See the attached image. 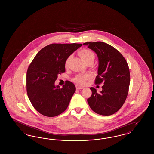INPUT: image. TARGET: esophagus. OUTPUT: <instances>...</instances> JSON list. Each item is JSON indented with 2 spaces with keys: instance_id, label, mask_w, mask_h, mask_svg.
<instances>
[{
  "instance_id": "34e87169",
  "label": "esophagus",
  "mask_w": 154,
  "mask_h": 154,
  "mask_svg": "<svg viewBox=\"0 0 154 154\" xmlns=\"http://www.w3.org/2000/svg\"><path fill=\"white\" fill-rule=\"evenodd\" d=\"M82 87H80V86H78V85H76V89H82Z\"/></svg>"
}]
</instances>
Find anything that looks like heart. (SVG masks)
<instances>
[{"mask_svg": "<svg viewBox=\"0 0 154 154\" xmlns=\"http://www.w3.org/2000/svg\"><path fill=\"white\" fill-rule=\"evenodd\" d=\"M79 56L80 57L81 59L84 62H87V60H89L90 59H94L95 58V55L94 53L90 50L88 49H83L81 50L79 52ZM69 59H67L65 62V66H67ZM89 78V75L85 74V75H77L74 78V82L77 83L79 85H83L85 84V81L87 80Z\"/></svg>", "mask_w": 154, "mask_h": 154, "instance_id": "obj_1", "label": "heart"}]
</instances>
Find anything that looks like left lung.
<instances>
[{
	"instance_id": "obj_1",
	"label": "left lung",
	"mask_w": 154,
	"mask_h": 154,
	"mask_svg": "<svg viewBox=\"0 0 154 154\" xmlns=\"http://www.w3.org/2000/svg\"><path fill=\"white\" fill-rule=\"evenodd\" d=\"M83 45L96 54L99 65L95 83L104 84L99 93L95 88H90L92 95L87 99L88 104L98 114L112 115L121 108L128 94L130 72L127 62L117 50L104 42H87Z\"/></svg>"
}]
</instances>
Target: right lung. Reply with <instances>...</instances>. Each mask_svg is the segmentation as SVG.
<instances>
[{
  "label": "right lung",
  "instance_id": "add662e5",
  "mask_svg": "<svg viewBox=\"0 0 154 154\" xmlns=\"http://www.w3.org/2000/svg\"><path fill=\"white\" fill-rule=\"evenodd\" d=\"M81 44H51L38 52L26 73V91L34 108L46 117L57 116L67 108L75 91L67 81L60 88L55 85L58 75L65 72V62Z\"/></svg>",
  "mask_w": 154,
  "mask_h": 154
}]
</instances>
